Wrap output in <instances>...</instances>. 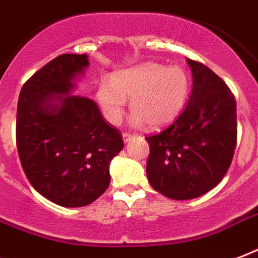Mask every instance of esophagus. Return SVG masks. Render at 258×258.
<instances>
[{
  "label": "esophagus",
  "mask_w": 258,
  "mask_h": 258,
  "mask_svg": "<svg viewBox=\"0 0 258 258\" xmlns=\"http://www.w3.org/2000/svg\"><path fill=\"white\" fill-rule=\"evenodd\" d=\"M132 137H133V135H132V133H127V132H123V133H122V139H123V141H125V143H127V141H129Z\"/></svg>",
  "instance_id": "esophagus-1"
}]
</instances>
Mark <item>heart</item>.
Segmentation results:
<instances>
[{
	"label": "heart",
	"instance_id": "obj_1",
	"mask_svg": "<svg viewBox=\"0 0 258 258\" xmlns=\"http://www.w3.org/2000/svg\"><path fill=\"white\" fill-rule=\"evenodd\" d=\"M191 93V77L181 67L145 63L122 70L111 81H101L97 99L105 118L117 123L131 98V122L152 127L168 125L180 114Z\"/></svg>",
	"mask_w": 258,
	"mask_h": 258
}]
</instances>
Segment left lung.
<instances>
[{"mask_svg": "<svg viewBox=\"0 0 258 258\" xmlns=\"http://www.w3.org/2000/svg\"><path fill=\"white\" fill-rule=\"evenodd\" d=\"M192 93L177 118L148 136L147 176L164 197L185 201L209 192L226 175L237 144V105L226 83L199 61L187 60Z\"/></svg>", "mask_w": 258, "mask_h": 258, "instance_id": "1", "label": "left lung"}]
</instances>
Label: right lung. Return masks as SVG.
I'll list each match as a JSON object with an SVG mask.
<instances>
[{"mask_svg":"<svg viewBox=\"0 0 258 258\" xmlns=\"http://www.w3.org/2000/svg\"><path fill=\"white\" fill-rule=\"evenodd\" d=\"M87 55L64 53L24 83L17 103L16 143L33 188L63 207L93 203L110 184L109 164L123 148L117 127L97 103L71 95Z\"/></svg>","mask_w":258,"mask_h":258,"instance_id":"add662e5","label":"right lung"}]
</instances>
